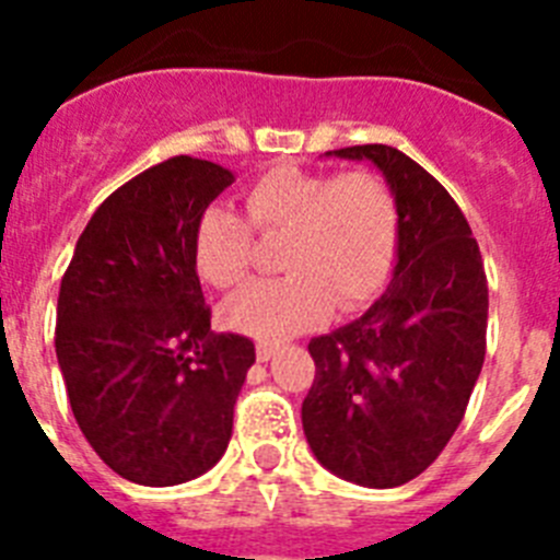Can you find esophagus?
I'll return each mask as SVG.
<instances>
[{
    "label": "esophagus",
    "mask_w": 560,
    "mask_h": 560,
    "mask_svg": "<svg viewBox=\"0 0 560 560\" xmlns=\"http://www.w3.org/2000/svg\"><path fill=\"white\" fill-rule=\"evenodd\" d=\"M277 350H280V345H269V341H260V345H257V359L269 361L271 355L277 353Z\"/></svg>",
    "instance_id": "esophagus-1"
}]
</instances>
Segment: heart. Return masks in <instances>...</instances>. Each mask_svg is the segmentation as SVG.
<instances>
[{"label": "heart", "instance_id": "1", "mask_svg": "<svg viewBox=\"0 0 560 560\" xmlns=\"http://www.w3.org/2000/svg\"><path fill=\"white\" fill-rule=\"evenodd\" d=\"M246 221L226 207H207L192 232L201 280L232 289L246 277L252 225L285 235L277 264L283 277L257 280L224 303V323L260 341H283L319 325L330 305L361 308L384 285L395 255V201L373 171L330 173L275 165L244 192Z\"/></svg>", "mask_w": 560, "mask_h": 560}]
</instances>
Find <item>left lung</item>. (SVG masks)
<instances>
[{"label": "left lung", "mask_w": 560, "mask_h": 560, "mask_svg": "<svg viewBox=\"0 0 560 560\" xmlns=\"http://www.w3.org/2000/svg\"><path fill=\"white\" fill-rule=\"evenodd\" d=\"M330 153L384 173L398 264L368 314L308 341L303 429L336 477L395 488L427 471L463 420L485 361L488 280L471 226L432 173L389 145Z\"/></svg>", "instance_id": "1"}]
</instances>
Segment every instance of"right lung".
I'll return each mask as SVG.
<instances>
[{
  "mask_svg": "<svg viewBox=\"0 0 560 560\" xmlns=\"http://www.w3.org/2000/svg\"><path fill=\"white\" fill-rule=\"evenodd\" d=\"M232 182L192 156L148 167L97 207L63 271L56 353L69 407L128 482L201 477L232 438L255 345L212 334L192 264L201 212Z\"/></svg>",
  "mask_w": 560,
  "mask_h": 560,
  "instance_id": "add662e5",
  "label": "right lung"
}]
</instances>
